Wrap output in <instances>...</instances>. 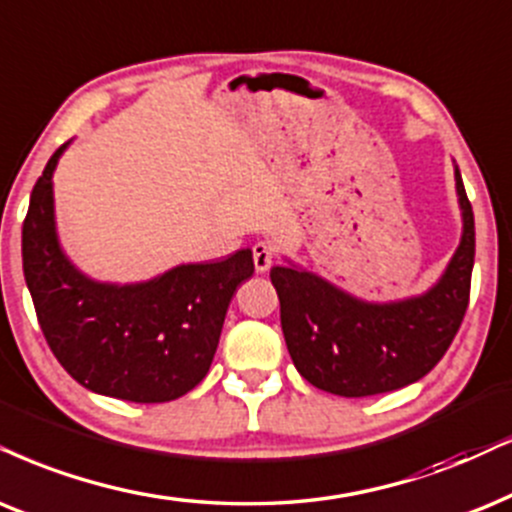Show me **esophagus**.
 <instances>
[{
	"label": "esophagus",
	"mask_w": 512,
	"mask_h": 512,
	"mask_svg": "<svg viewBox=\"0 0 512 512\" xmlns=\"http://www.w3.org/2000/svg\"><path fill=\"white\" fill-rule=\"evenodd\" d=\"M252 260H255V269L264 274V271H269L271 264H274V248L267 243H255V248H252Z\"/></svg>",
	"instance_id": "esophagus-1"
}]
</instances>
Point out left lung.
<instances>
[{"label": "left lung", "mask_w": 512, "mask_h": 512, "mask_svg": "<svg viewBox=\"0 0 512 512\" xmlns=\"http://www.w3.org/2000/svg\"><path fill=\"white\" fill-rule=\"evenodd\" d=\"M461 243L420 295L364 300L293 260L271 269L290 359L304 380L338 397H371L428 375L458 333L475 264V217L454 163Z\"/></svg>", "instance_id": "obj_1"}]
</instances>
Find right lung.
<instances>
[{"instance_id": "right-lung-1", "label": "right lung", "mask_w": 512, "mask_h": 512, "mask_svg": "<svg viewBox=\"0 0 512 512\" xmlns=\"http://www.w3.org/2000/svg\"><path fill=\"white\" fill-rule=\"evenodd\" d=\"M68 146L49 158L23 222V274L44 338L87 390L137 404L177 399L208 375L231 297L255 271L252 250L137 283L87 276L56 229L54 172Z\"/></svg>"}]
</instances>
